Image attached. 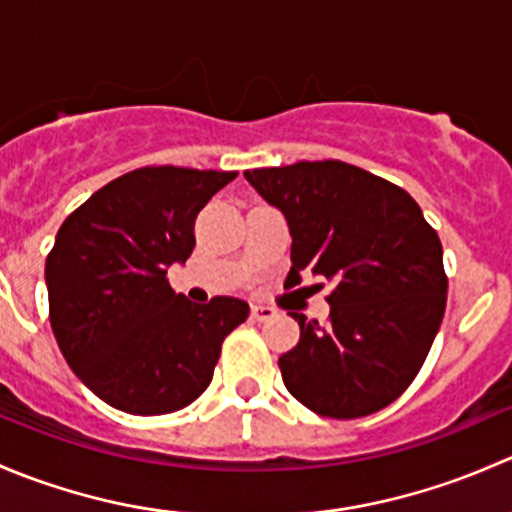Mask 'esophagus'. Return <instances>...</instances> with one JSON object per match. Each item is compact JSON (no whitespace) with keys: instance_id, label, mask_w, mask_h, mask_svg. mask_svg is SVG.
<instances>
[{"instance_id":"1","label":"esophagus","mask_w":512,"mask_h":512,"mask_svg":"<svg viewBox=\"0 0 512 512\" xmlns=\"http://www.w3.org/2000/svg\"><path fill=\"white\" fill-rule=\"evenodd\" d=\"M277 317V309L267 307V304H252V319L257 322H270V319Z\"/></svg>"}]
</instances>
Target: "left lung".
Here are the masks:
<instances>
[{"instance_id":"obj_1","label":"left lung","mask_w":512,"mask_h":512,"mask_svg":"<svg viewBox=\"0 0 512 512\" xmlns=\"http://www.w3.org/2000/svg\"><path fill=\"white\" fill-rule=\"evenodd\" d=\"M292 235L287 285L302 272L334 282L329 322L299 324L280 356L289 394L327 418H361L399 399L426 361L446 312L436 230L404 188L342 160L245 170Z\"/></svg>"}]
</instances>
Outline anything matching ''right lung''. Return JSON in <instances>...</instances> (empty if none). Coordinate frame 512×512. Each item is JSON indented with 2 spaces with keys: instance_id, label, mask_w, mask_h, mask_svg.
<instances>
[{
  "instance_id": "add662e5",
  "label": "right lung",
  "mask_w": 512,
  "mask_h": 512,
  "mask_svg": "<svg viewBox=\"0 0 512 512\" xmlns=\"http://www.w3.org/2000/svg\"><path fill=\"white\" fill-rule=\"evenodd\" d=\"M235 170L148 165L96 190L56 232L46 257L49 322L66 364L108 406L173 414L213 381L247 302L193 304L168 267L195 247V218Z\"/></svg>"
}]
</instances>
